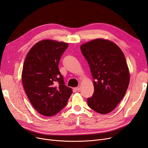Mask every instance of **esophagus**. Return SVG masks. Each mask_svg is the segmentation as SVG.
Returning <instances> with one entry per match:
<instances>
[{
  "mask_svg": "<svg viewBox=\"0 0 148 148\" xmlns=\"http://www.w3.org/2000/svg\"><path fill=\"white\" fill-rule=\"evenodd\" d=\"M75 89L76 91H79V90H80V86H78V87L75 88Z\"/></svg>",
  "mask_w": 148,
  "mask_h": 148,
  "instance_id": "34e87169",
  "label": "esophagus"
}]
</instances>
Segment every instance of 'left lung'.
<instances>
[{"label":"left lung","mask_w":148,"mask_h":148,"mask_svg":"<svg viewBox=\"0 0 148 148\" xmlns=\"http://www.w3.org/2000/svg\"><path fill=\"white\" fill-rule=\"evenodd\" d=\"M80 48L94 79V92L88 98V106L99 113H109L123 99L129 84L124 54L114 43L100 38L81 45Z\"/></svg>","instance_id":"1"}]
</instances>
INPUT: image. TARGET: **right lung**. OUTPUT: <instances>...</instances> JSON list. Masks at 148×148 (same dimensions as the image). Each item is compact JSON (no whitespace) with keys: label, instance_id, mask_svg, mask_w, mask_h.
<instances>
[{"label":"right lung","instance_id":"1","mask_svg":"<svg viewBox=\"0 0 148 148\" xmlns=\"http://www.w3.org/2000/svg\"><path fill=\"white\" fill-rule=\"evenodd\" d=\"M68 47L67 43L42 40L30 49L25 59L23 87L34 108L43 116L59 113L72 94L58 68L60 57Z\"/></svg>","mask_w":148,"mask_h":148}]
</instances>
